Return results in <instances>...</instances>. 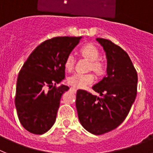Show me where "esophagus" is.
Wrapping results in <instances>:
<instances>
[{
    "label": "esophagus",
    "instance_id": "1",
    "mask_svg": "<svg viewBox=\"0 0 153 153\" xmlns=\"http://www.w3.org/2000/svg\"><path fill=\"white\" fill-rule=\"evenodd\" d=\"M70 90H74V91H76V89H75L74 87H71V88H70Z\"/></svg>",
    "mask_w": 153,
    "mask_h": 153
}]
</instances>
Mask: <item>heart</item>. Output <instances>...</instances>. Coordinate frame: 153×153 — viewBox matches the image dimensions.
<instances>
[{"instance_id": "1", "label": "heart", "mask_w": 153, "mask_h": 153, "mask_svg": "<svg viewBox=\"0 0 153 153\" xmlns=\"http://www.w3.org/2000/svg\"><path fill=\"white\" fill-rule=\"evenodd\" d=\"M81 54L86 59L90 61V68L96 74H102L103 73V65L99 61L100 51L97 47L93 44H86L80 50ZM74 66V56L73 54H69L65 59L64 67L68 71L72 70ZM94 82V76L92 74H74L67 78V83L70 86L76 89H83L92 84Z\"/></svg>"}]
</instances>
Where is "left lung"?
Masks as SVG:
<instances>
[{
  "label": "left lung",
  "instance_id": "8db88e82",
  "mask_svg": "<svg viewBox=\"0 0 153 153\" xmlns=\"http://www.w3.org/2000/svg\"><path fill=\"white\" fill-rule=\"evenodd\" d=\"M96 40L106 52L107 74L93 86L100 97L77 90L76 107L83 128L101 135L116 129L127 117L137 93L138 76L125 51L106 39Z\"/></svg>",
  "mask_w": 153,
  "mask_h": 153
}]
</instances>
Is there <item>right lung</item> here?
<instances>
[{
	"label": "right lung",
	"instance_id": "1",
	"mask_svg": "<svg viewBox=\"0 0 153 153\" xmlns=\"http://www.w3.org/2000/svg\"><path fill=\"white\" fill-rule=\"evenodd\" d=\"M81 38L57 36L45 40L23 65L17 77L15 106L20 123L28 132L44 134L54 124L62 95L69 90L56 84L65 78V59Z\"/></svg>",
	"mask_w": 153,
	"mask_h": 153
}]
</instances>
